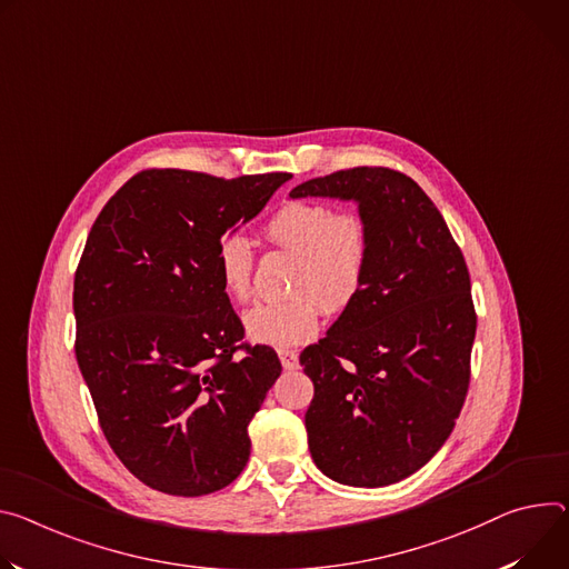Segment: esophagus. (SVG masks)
I'll return each instance as SVG.
<instances>
[{"mask_svg": "<svg viewBox=\"0 0 569 569\" xmlns=\"http://www.w3.org/2000/svg\"><path fill=\"white\" fill-rule=\"evenodd\" d=\"M279 360H281L283 370H297V366H299V356L292 349H279Z\"/></svg>", "mask_w": 569, "mask_h": 569, "instance_id": "esophagus-1", "label": "esophagus"}]
</instances>
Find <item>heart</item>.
Wrapping results in <instances>:
<instances>
[{"instance_id": "heart-1", "label": "heart", "mask_w": 569, "mask_h": 569, "mask_svg": "<svg viewBox=\"0 0 569 569\" xmlns=\"http://www.w3.org/2000/svg\"><path fill=\"white\" fill-rule=\"evenodd\" d=\"M266 233L277 247L299 256L290 283L297 295L251 306L242 325L253 342L292 347L316 336L320 300L329 313H340L358 297L370 266V229L360 216L338 213L329 203L290 201L268 220ZM216 268L233 301L251 297L253 249L244 233L220 238Z\"/></svg>"}]
</instances>
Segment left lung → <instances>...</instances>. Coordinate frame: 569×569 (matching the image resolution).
I'll use <instances>...</instances> for the list:
<instances>
[{
    "label": "left lung",
    "mask_w": 569,
    "mask_h": 569,
    "mask_svg": "<svg viewBox=\"0 0 569 569\" xmlns=\"http://www.w3.org/2000/svg\"><path fill=\"white\" fill-rule=\"evenodd\" d=\"M290 197L353 199L370 229L363 288L299 356L316 386L308 449L338 483H397L436 456L468 395L477 333L468 266L436 203L397 170H340Z\"/></svg>",
    "instance_id": "obj_1"
}]
</instances>
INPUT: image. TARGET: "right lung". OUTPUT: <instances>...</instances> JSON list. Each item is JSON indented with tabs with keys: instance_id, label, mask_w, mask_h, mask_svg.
<instances>
[{
	"instance_id": "add662e5",
	"label": "right lung",
	"mask_w": 569,
	"mask_h": 569,
	"mask_svg": "<svg viewBox=\"0 0 569 569\" xmlns=\"http://www.w3.org/2000/svg\"><path fill=\"white\" fill-rule=\"evenodd\" d=\"M288 179L144 170L88 233L72 297L77 363L111 449L153 490L209 495L249 460L247 427L281 363L272 347L242 342L216 249Z\"/></svg>"
}]
</instances>
